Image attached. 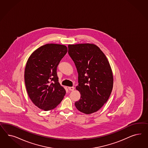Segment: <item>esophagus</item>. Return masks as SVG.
<instances>
[{
    "mask_svg": "<svg viewBox=\"0 0 148 148\" xmlns=\"http://www.w3.org/2000/svg\"><path fill=\"white\" fill-rule=\"evenodd\" d=\"M68 90H74V87H68Z\"/></svg>",
    "mask_w": 148,
    "mask_h": 148,
    "instance_id": "esophagus-1",
    "label": "esophagus"
}]
</instances>
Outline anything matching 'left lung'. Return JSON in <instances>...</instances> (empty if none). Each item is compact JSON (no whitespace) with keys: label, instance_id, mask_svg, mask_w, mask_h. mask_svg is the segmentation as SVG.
I'll return each instance as SVG.
<instances>
[{"label":"left lung","instance_id":"obj_1","mask_svg":"<svg viewBox=\"0 0 148 148\" xmlns=\"http://www.w3.org/2000/svg\"><path fill=\"white\" fill-rule=\"evenodd\" d=\"M68 48L78 73L76 90L81 97L75 103V107L85 114L97 112L107 102L113 88V74L108 58L93 44L69 45Z\"/></svg>","mask_w":148,"mask_h":148}]
</instances>
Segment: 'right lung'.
<instances>
[{"label":"right lung","instance_id":"right-lung-1","mask_svg":"<svg viewBox=\"0 0 148 148\" xmlns=\"http://www.w3.org/2000/svg\"><path fill=\"white\" fill-rule=\"evenodd\" d=\"M67 53L65 45L47 44L36 49L28 58L24 72L27 92L32 103L42 110L54 109L66 94L58 82L57 67Z\"/></svg>","mask_w":148,"mask_h":148}]
</instances>
